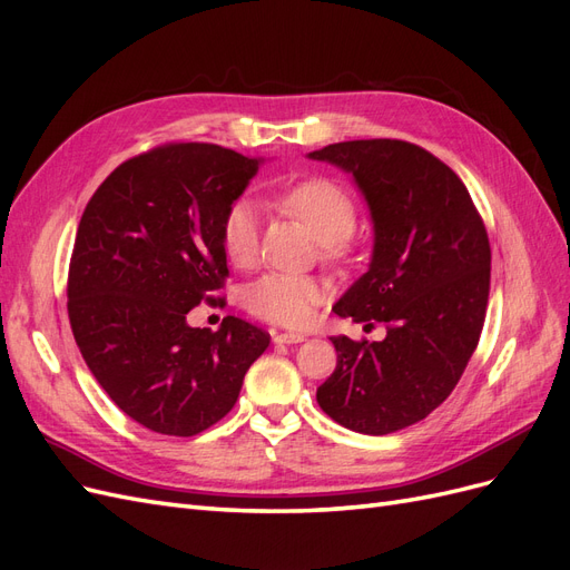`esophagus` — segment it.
Returning <instances> with one entry per match:
<instances>
[{"mask_svg":"<svg viewBox=\"0 0 570 570\" xmlns=\"http://www.w3.org/2000/svg\"><path fill=\"white\" fill-rule=\"evenodd\" d=\"M273 342L275 344H297V342H304V335H299V333H273Z\"/></svg>","mask_w":570,"mask_h":570,"instance_id":"obj_1","label":"esophagus"}]
</instances>
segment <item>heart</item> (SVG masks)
<instances>
[{"mask_svg":"<svg viewBox=\"0 0 570 570\" xmlns=\"http://www.w3.org/2000/svg\"><path fill=\"white\" fill-rule=\"evenodd\" d=\"M278 206L314 233L331 262H344L354 249L356 202L331 178H306L285 187ZM220 247L237 268H252L258 258V214L252 199L230 202L220 218ZM327 297V283L314 275L266 273L245 295V306L258 318L285 327H306L316 306Z\"/></svg>","mask_w":570,"mask_h":570,"instance_id":"heart-1","label":"heart"}]
</instances>
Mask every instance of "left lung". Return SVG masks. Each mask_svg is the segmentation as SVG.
<instances>
[{"instance_id":"obj_1","label":"left lung","mask_w":570,"mask_h":570,"mask_svg":"<svg viewBox=\"0 0 570 570\" xmlns=\"http://www.w3.org/2000/svg\"><path fill=\"white\" fill-rule=\"evenodd\" d=\"M308 159L352 174L375 233L368 271L333 312L387 327L381 342L331 337L337 366L316 400L354 433H396L452 394L478 347L490 295L485 223L461 178L419 145L352 140Z\"/></svg>"}]
</instances>
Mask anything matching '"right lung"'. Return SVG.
Masks as SVG:
<instances>
[{"mask_svg": "<svg viewBox=\"0 0 570 570\" xmlns=\"http://www.w3.org/2000/svg\"><path fill=\"white\" fill-rule=\"evenodd\" d=\"M262 159L206 142H170L120 164L97 187L68 266V318L111 402L161 435L193 438L235 406L271 335L226 316L187 314L228 278L220 218Z\"/></svg>", "mask_w": 570, "mask_h": 570, "instance_id": "add662e5", "label": "right lung"}]
</instances>
